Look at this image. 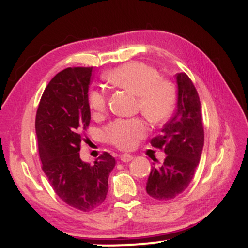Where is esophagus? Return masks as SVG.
Here are the masks:
<instances>
[{"mask_svg": "<svg viewBox=\"0 0 248 248\" xmlns=\"http://www.w3.org/2000/svg\"><path fill=\"white\" fill-rule=\"evenodd\" d=\"M120 158H121V160L123 161V162H128V161H131L132 159H133L134 157L132 155H128V154H123V155H120Z\"/></svg>", "mask_w": 248, "mask_h": 248, "instance_id": "obj_1", "label": "esophagus"}]
</instances>
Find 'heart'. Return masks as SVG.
<instances>
[{
    "mask_svg": "<svg viewBox=\"0 0 248 248\" xmlns=\"http://www.w3.org/2000/svg\"><path fill=\"white\" fill-rule=\"evenodd\" d=\"M106 79L114 86L137 94L138 108L152 123H161L174 111L177 98L174 84L160 78L158 71L148 64L126 63L110 70ZM88 104L93 115H101L107 108L106 93L101 89L91 90ZM147 131V124L140 117L118 118L107 125L105 137L117 148L130 149Z\"/></svg>",
    "mask_w": 248,
    "mask_h": 248,
    "instance_id": "1",
    "label": "heart"
}]
</instances>
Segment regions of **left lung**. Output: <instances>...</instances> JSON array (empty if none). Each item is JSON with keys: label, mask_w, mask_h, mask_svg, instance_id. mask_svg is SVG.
<instances>
[{"label": "left lung", "mask_w": 248, "mask_h": 248, "mask_svg": "<svg viewBox=\"0 0 248 248\" xmlns=\"http://www.w3.org/2000/svg\"><path fill=\"white\" fill-rule=\"evenodd\" d=\"M178 87L177 109L164 125L161 134L151 140L155 148L164 149V162L152 167L147 193L159 201L176 198L194 177L204 144L201 103L192 80L186 73L176 74Z\"/></svg>", "instance_id": "8db88e82"}]
</instances>
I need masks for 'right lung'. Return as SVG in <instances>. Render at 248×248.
I'll list each match as a JSON object with an SVG mask.
<instances>
[{"label":"right lung","instance_id":"right-lung-1","mask_svg":"<svg viewBox=\"0 0 248 248\" xmlns=\"http://www.w3.org/2000/svg\"><path fill=\"white\" fill-rule=\"evenodd\" d=\"M93 67H67L47 84L36 114L43 171L66 204L89 212L103 204L115 158L104 152L93 165L80 158L83 131L90 123L88 90Z\"/></svg>","mask_w":248,"mask_h":248}]
</instances>
